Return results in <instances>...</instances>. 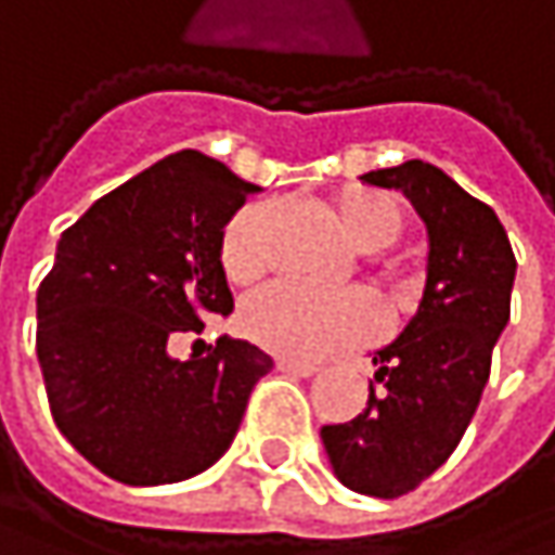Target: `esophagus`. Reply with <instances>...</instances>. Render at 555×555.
Returning <instances> with one entry per match:
<instances>
[{"label": "esophagus", "mask_w": 555, "mask_h": 555, "mask_svg": "<svg viewBox=\"0 0 555 555\" xmlns=\"http://www.w3.org/2000/svg\"><path fill=\"white\" fill-rule=\"evenodd\" d=\"M279 373H288V376H314L318 373V363H298V360H276Z\"/></svg>", "instance_id": "esophagus-1"}]
</instances>
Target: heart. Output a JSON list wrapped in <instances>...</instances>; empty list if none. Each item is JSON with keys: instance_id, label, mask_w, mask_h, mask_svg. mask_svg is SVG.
I'll list each match as a JSON object with an SVG mask.
<instances>
[{"instance_id": "1", "label": "heart", "mask_w": 555, "mask_h": 555, "mask_svg": "<svg viewBox=\"0 0 555 555\" xmlns=\"http://www.w3.org/2000/svg\"><path fill=\"white\" fill-rule=\"evenodd\" d=\"M334 221L344 237L363 250L376 254L391 247L408 224V211L398 195L376 185H350L331 202ZM270 208L250 202L224 224L221 234V270L237 285L263 276V228ZM241 324L250 340L273 350L285 360H321L327 353L357 347L379 334V305L357 288L347 292H311L295 282H276L247 298Z\"/></svg>"}]
</instances>
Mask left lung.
<instances>
[{
  "mask_svg": "<svg viewBox=\"0 0 555 555\" xmlns=\"http://www.w3.org/2000/svg\"><path fill=\"white\" fill-rule=\"evenodd\" d=\"M363 179L401 189L417 208L430 241L427 285L398 340L373 353L366 408L347 424L321 427V440L347 489L398 499L463 440L511 318L517 260L499 215L434 164L408 160Z\"/></svg>",
  "mask_w": 555,
  "mask_h": 555,
  "instance_id": "obj_1",
  "label": "left lung"
}]
</instances>
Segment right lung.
Returning a JSON list of instances; mask_svg holds the SVG:
<instances>
[{
  "label": "right lung",
  "mask_w": 555,
  "mask_h": 555,
  "mask_svg": "<svg viewBox=\"0 0 555 555\" xmlns=\"http://www.w3.org/2000/svg\"><path fill=\"white\" fill-rule=\"evenodd\" d=\"M257 192L179 151L102 195L60 234L38 288V363L60 434L108 479L167 486L231 447L273 360L247 340L172 360L176 334L231 314L221 234Z\"/></svg>",
  "instance_id": "add662e5"
}]
</instances>
